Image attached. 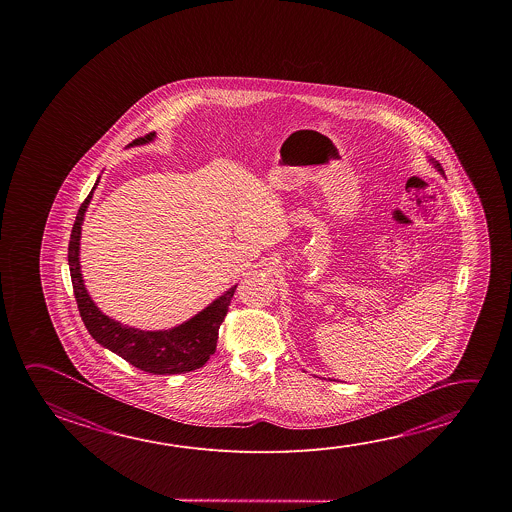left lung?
I'll return each mask as SVG.
<instances>
[{"mask_svg":"<svg viewBox=\"0 0 512 512\" xmlns=\"http://www.w3.org/2000/svg\"><path fill=\"white\" fill-rule=\"evenodd\" d=\"M428 160H430V162H432V166H434V168H436L437 171H439V173H441V175H444L443 168H441V164H439V162H437V160H434V159H428Z\"/></svg>","mask_w":512,"mask_h":512,"instance_id":"1","label":"left lung"}]
</instances>
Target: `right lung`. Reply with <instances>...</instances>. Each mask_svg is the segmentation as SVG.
Here are the masks:
<instances>
[{"mask_svg": "<svg viewBox=\"0 0 512 512\" xmlns=\"http://www.w3.org/2000/svg\"><path fill=\"white\" fill-rule=\"evenodd\" d=\"M153 139H155V132L135 139L134 143L128 146L151 143ZM98 182L100 178L96 180L93 191L78 209L68 248L71 282H73L76 303H78V310L85 328L89 330V334L93 336L96 343H100L103 348L123 357L126 362H130L135 368L143 369L146 373L178 375V373L202 368L203 364L209 361L210 355L216 352L219 325L227 316L228 305L237 285L230 287L193 318L169 330H139L105 316L87 293L82 271H80L82 223H84L85 210L91 203Z\"/></svg>", "mask_w": 512, "mask_h": 512, "instance_id": "obj_1", "label": "right lung"}]
</instances>
